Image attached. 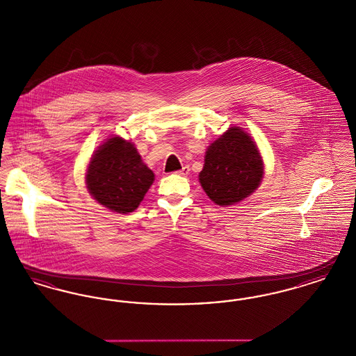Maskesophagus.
Instances as JSON below:
<instances>
[{
  "label": "esophagus",
  "mask_w": 356,
  "mask_h": 356,
  "mask_svg": "<svg viewBox=\"0 0 356 356\" xmlns=\"http://www.w3.org/2000/svg\"><path fill=\"white\" fill-rule=\"evenodd\" d=\"M189 170H189V167H188V165H184L181 170H177L176 173H179V175H181V176H186V175L189 173Z\"/></svg>",
  "instance_id": "34e87169"
}]
</instances>
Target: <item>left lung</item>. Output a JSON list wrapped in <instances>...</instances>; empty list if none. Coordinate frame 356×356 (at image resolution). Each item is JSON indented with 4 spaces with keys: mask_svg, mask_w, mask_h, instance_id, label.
Returning <instances> with one entry per match:
<instances>
[{
    "mask_svg": "<svg viewBox=\"0 0 356 356\" xmlns=\"http://www.w3.org/2000/svg\"><path fill=\"white\" fill-rule=\"evenodd\" d=\"M199 179L218 205L238 203L251 195L263 179V161L252 138L240 128H229L208 147Z\"/></svg>",
    "mask_w": 356,
    "mask_h": 356,
    "instance_id": "1",
    "label": "left lung"
}]
</instances>
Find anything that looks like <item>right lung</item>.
Here are the masks:
<instances>
[{
    "instance_id": "1",
    "label": "right lung",
    "mask_w": 356,
    "mask_h": 356,
    "mask_svg": "<svg viewBox=\"0 0 356 356\" xmlns=\"http://www.w3.org/2000/svg\"><path fill=\"white\" fill-rule=\"evenodd\" d=\"M154 175L141 160L134 144L112 137L90 160L86 186L90 195L119 213L134 212L144 199Z\"/></svg>"
}]
</instances>
